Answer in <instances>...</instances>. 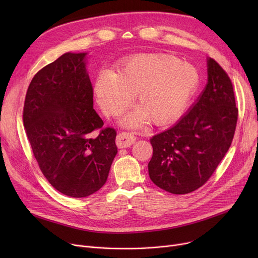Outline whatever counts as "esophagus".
<instances>
[{"label":"esophagus","mask_w":258,"mask_h":258,"mask_svg":"<svg viewBox=\"0 0 258 258\" xmlns=\"http://www.w3.org/2000/svg\"><path fill=\"white\" fill-rule=\"evenodd\" d=\"M135 141H136V137H135L133 134L127 133V132H122V133L118 134L117 139H116V143L119 148L128 147L132 144H134Z\"/></svg>","instance_id":"34e87169"}]
</instances>
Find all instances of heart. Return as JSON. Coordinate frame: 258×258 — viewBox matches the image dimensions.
<instances>
[{
  "mask_svg": "<svg viewBox=\"0 0 258 258\" xmlns=\"http://www.w3.org/2000/svg\"><path fill=\"white\" fill-rule=\"evenodd\" d=\"M199 83L191 64L170 54H145L131 58L115 74L102 73L95 84L97 100L108 116L123 112L135 95L138 104L123 123L139 125L150 120L157 125L177 118L187 105Z\"/></svg>",
  "mask_w": 258,
  "mask_h": 258,
  "instance_id": "obj_1",
  "label": "heart"
}]
</instances>
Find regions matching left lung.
Here are the masks:
<instances>
[{"label": "left lung", "mask_w": 258, "mask_h": 258, "mask_svg": "<svg viewBox=\"0 0 258 258\" xmlns=\"http://www.w3.org/2000/svg\"><path fill=\"white\" fill-rule=\"evenodd\" d=\"M207 62L208 84L198 101L177 124L151 139L148 173L158 187L173 195L204 185L234 137L238 110L232 81L219 62Z\"/></svg>", "instance_id": "left-lung-1"}]
</instances>
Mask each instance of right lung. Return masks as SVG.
Masks as SVG:
<instances>
[{
	"label": "right lung",
	"instance_id": "obj_1",
	"mask_svg": "<svg viewBox=\"0 0 258 258\" xmlns=\"http://www.w3.org/2000/svg\"><path fill=\"white\" fill-rule=\"evenodd\" d=\"M85 56L66 53L40 69L27 90L23 110L40 170L56 190L72 198L98 191L118 153L116 130L103 127L93 108Z\"/></svg>",
	"mask_w": 258,
	"mask_h": 258
}]
</instances>
